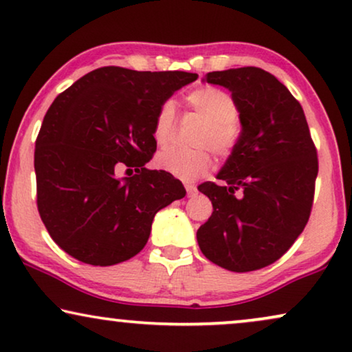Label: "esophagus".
<instances>
[{"instance_id": "34e87169", "label": "esophagus", "mask_w": 352, "mask_h": 352, "mask_svg": "<svg viewBox=\"0 0 352 352\" xmlns=\"http://www.w3.org/2000/svg\"><path fill=\"white\" fill-rule=\"evenodd\" d=\"M186 190H187V197H194L195 192H197V187L194 184H189V182H186Z\"/></svg>"}]
</instances>
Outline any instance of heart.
<instances>
[{
	"label": "heart",
	"instance_id": "heart-1",
	"mask_svg": "<svg viewBox=\"0 0 352 352\" xmlns=\"http://www.w3.org/2000/svg\"><path fill=\"white\" fill-rule=\"evenodd\" d=\"M186 102L201 124L192 138V148H168L155 157V165L182 181H194L211 166V153L228 158L242 138V118L232 96L214 86H201L187 94ZM176 131V107L165 100L157 110L153 139L158 147L170 146Z\"/></svg>",
	"mask_w": 352,
	"mask_h": 352
}]
</instances>
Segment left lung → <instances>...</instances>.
I'll return each instance as SVG.
<instances>
[{
    "label": "left lung",
    "mask_w": 352,
    "mask_h": 352,
    "mask_svg": "<svg viewBox=\"0 0 352 352\" xmlns=\"http://www.w3.org/2000/svg\"><path fill=\"white\" fill-rule=\"evenodd\" d=\"M206 83L232 93L242 138L199 190L213 213L197 230L201 253L234 272L276 263L306 228L319 171L305 112L285 85L258 67L210 72Z\"/></svg>",
    "instance_id": "1"
}]
</instances>
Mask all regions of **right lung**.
Wrapping results in <instances>:
<instances>
[{"label": "right lung", "instance_id": "right-lung-1", "mask_svg": "<svg viewBox=\"0 0 352 352\" xmlns=\"http://www.w3.org/2000/svg\"><path fill=\"white\" fill-rule=\"evenodd\" d=\"M197 78L100 67L54 99L35 144L36 205L65 253L93 266L126 261L146 247L157 211L186 195L181 181L146 163L158 107ZM122 166L128 178L118 177Z\"/></svg>", "mask_w": 352, "mask_h": 352}]
</instances>
